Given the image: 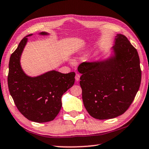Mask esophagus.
I'll use <instances>...</instances> for the list:
<instances>
[{"instance_id": "esophagus-1", "label": "esophagus", "mask_w": 149, "mask_h": 149, "mask_svg": "<svg viewBox=\"0 0 149 149\" xmlns=\"http://www.w3.org/2000/svg\"><path fill=\"white\" fill-rule=\"evenodd\" d=\"M79 78H80V75L79 74H77L76 75H75V80L77 81H78L79 80Z\"/></svg>"}]
</instances>
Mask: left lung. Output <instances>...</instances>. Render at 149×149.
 <instances>
[{
    "label": "left lung",
    "mask_w": 149,
    "mask_h": 149,
    "mask_svg": "<svg viewBox=\"0 0 149 149\" xmlns=\"http://www.w3.org/2000/svg\"><path fill=\"white\" fill-rule=\"evenodd\" d=\"M82 99L88 113L98 120L123 114L132 104L141 80L138 52L125 35L115 37L106 58L87 61L78 67Z\"/></svg>",
    "instance_id": "left-lung-1"
}]
</instances>
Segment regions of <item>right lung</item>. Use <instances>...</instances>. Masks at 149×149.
Instances as JSON below:
<instances>
[{
  "instance_id": "add662e5",
  "label": "right lung",
  "mask_w": 149,
  "mask_h": 149,
  "mask_svg": "<svg viewBox=\"0 0 149 149\" xmlns=\"http://www.w3.org/2000/svg\"><path fill=\"white\" fill-rule=\"evenodd\" d=\"M47 36L49 33L38 34ZM27 35L11 54L9 61L8 85L17 109L27 119L43 123L53 120L62 107V97L75 82L74 72L62 74L50 70L37 76H29L22 69L20 59L28 41Z\"/></svg>"
}]
</instances>
